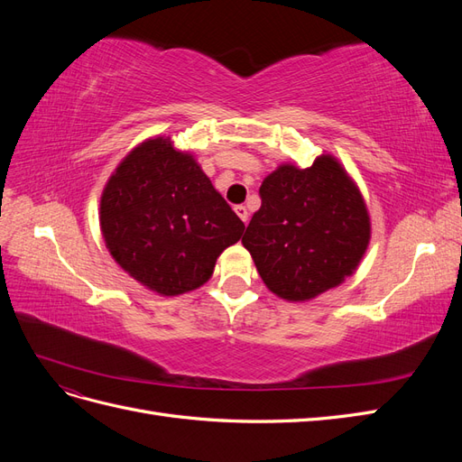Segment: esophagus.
Masks as SVG:
<instances>
[{
    "label": "esophagus",
    "instance_id": "1",
    "mask_svg": "<svg viewBox=\"0 0 462 462\" xmlns=\"http://www.w3.org/2000/svg\"><path fill=\"white\" fill-rule=\"evenodd\" d=\"M235 212H236V216L243 219V223H248V209H246V206H236Z\"/></svg>",
    "mask_w": 462,
    "mask_h": 462
}]
</instances>
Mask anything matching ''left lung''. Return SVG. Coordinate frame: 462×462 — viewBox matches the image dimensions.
<instances>
[{
    "label": "left lung",
    "instance_id": "obj_1",
    "mask_svg": "<svg viewBox=\"0 0 462 462\" xmlns=\"http://www.w3.org/2000/svg\"><path fill=\"white\" fill-rule=\"evenodd\" d=\"M260 197L243 245L273 295L312 300L356 272L372 236L370 214L337 158L321 153L304 170L282 163L262 180Z\"/></svg>",
    "mask_w": 462,
    "mask_h": 462
}]
</instances>
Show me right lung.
Masks as SVG:
<instances>
[{
	"label": "right lung",
	"instance_id": "1",
	"mask_svg": "<svg viewBox=\"0 0 462 462\" xmlns=\"http://www.w3.org/2000/svg\"><path fill=\"white\" fill-rule=\"evenodd\" d=\"M109 254L162 297L202 287L245 223L214 189L190 152L171 136L134 146L111 173L100 199Z\"/></svg>",
	"mask_w": 462,
	"mask_h": 462
}]
</instances>
